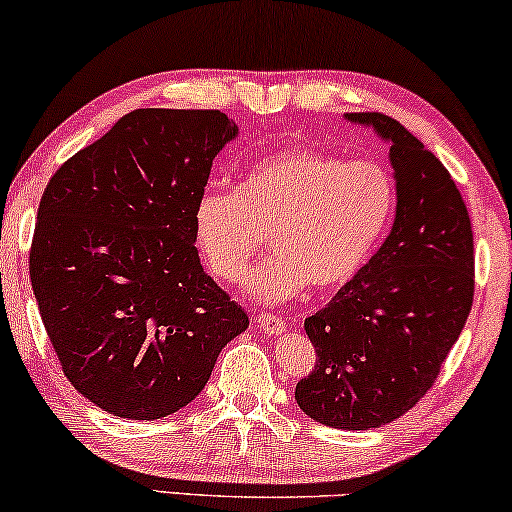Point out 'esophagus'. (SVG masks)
Here are the masks:
<instances>
[{"label": "esophagus", "mask_w": 512, "mask_h": 512, "mask_svg": "<svg viewBox=\"0 0 512 512\" xmlns=\"http://www.w3.org/2000/svg\"><path fill=\"white\" fill-rule=\"evenodd\" d=\"M256 324H258V328H263V331L270 335L282 333L286 328V321L282 317H277V314H258Z\"/></svg>", "instance_id": "esophagus-1"}]
</instances>
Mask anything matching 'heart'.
Returning a JSON list of instances; mask_svg holds the SVG:
<instances>
[{
	"instance_id": "obj_1",
	"label": "heart",
	"mask_w": 512,
	"mask_h": 512,
	"mask_svg": "<svg viewBox=\"0 0 512 512\" xmlns=\"http://www.w3.org/2000/svg\"><path fill=\"white\" fill-rule=\"evenodd\" d=\"M394 205V179L380 163H347L298 146L256 160L235 191L202 193L193 233L221 282H235L270 235L275 254L249 272L244 289L279 303L307 284L333 291L352 282L380 244Z\"/></svg>"
}]
</instances>
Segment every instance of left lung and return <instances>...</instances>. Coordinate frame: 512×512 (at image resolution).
<instances>
[{"label": "left lung", "instance_id": "1", "mask_svg": "<svg viewBox=\"0 0 512 512\" xmlns=\"http://www.w3.org/2000/svg\"><path fill=\"white\" fill-rule=\"evenodd\" d=\"M391 144L396 221L380 251L305 319L317 363L296 384L300 410L345 431L380 429L433 387L473 305L468 209L445 165L394 118L347 114Z\"/></svg>", "mask_w": 512, "mask_h": 512}]
</instances>
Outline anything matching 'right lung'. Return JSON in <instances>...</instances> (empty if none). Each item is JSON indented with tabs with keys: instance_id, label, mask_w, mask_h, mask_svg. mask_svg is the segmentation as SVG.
<instances>
[{
	"instance_id": "obj_1",
	"label": "right lung",
	"mask_w": 512,
	"mask_h": 512,
	"mask_svg": "<svg viewBox=\"0 0 512 512\" xmlns=\"http://www.w3.org/2000/svg\"><path fill=\"white\" fill-rule=\"evenodd\" d=\"M237 125L135 109L41 195L30 279L62 373L97 408L160 419L205 389L249 317L202 270L193 212Z\"/></svg>"
}]
</instances>
